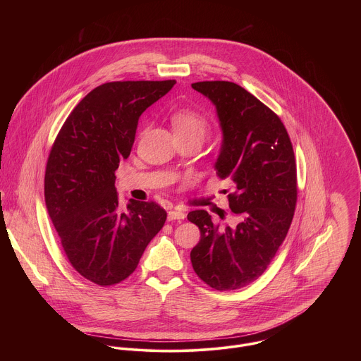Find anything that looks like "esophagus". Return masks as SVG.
<instances>
[{
  "label": "esophagus",
  "mask_w": 361,
  "mask_h": 361,
  "mask_svg": "<svg viewBox=\"0 0 361 361\" xmlns=\"http://www.w3.org/2000/svg\"><path fill=\"white\" fill-rule=\"evenodd\" d=\"M186 215H185V212L182 211V209H178V208H175V209H171V211H168V221H175V219H183Z\"/></svg>",
  "instance_id": "esophagus-1"
}]
</instances>
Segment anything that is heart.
Returning a JSON list of instances; mask_svg holds the SVG:
<instances>
[{
	"mask_svg": "<svg viewBox=\"0 0 361 361\" xmlns=\"http://www.w3.org/2000/svg\"><path fill=\"white\" fill-rule=\"evenodd\" d=\"M171 122L176 136L195 135L203 139L208 130V122L206 118L192 109L175 111L171 116Z\"/></svg>",
	"mask_w": 361,
	"mask_h": 361,
	"instance_id": "heart-1",
	"label": "heart"
}]
</instances>
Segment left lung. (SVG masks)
I'll return each mask as SVG.
<instances>
[{
	"mask_svg": "<svg viewBox=\"0 0 361 361\" xmlns=\"http://www.w3.org/2000/svg\"><path fill=\"white\" fill-rule=\"evenodd\" d=\"M192 87L216 109L222 143L214 166L232 182L233 219L219 226L206 209L190 211L188 219L202 232L190 259L207 285L235 290L262 275L286 238L298 199L293 147L278 115L242 86L214 80Z\"/></svg>",
	"mask_w": 361,
	"mask_h": 361,
	"instance_id": "8db88e82",
	"label": "left lung"
}]
</instances>
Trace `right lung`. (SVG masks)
<instances>
[{
    "mask_svg": "<svg viewBox=\"0 0 361 361\" xmlns=\"http://www.w3.org/2000/svg\"><path fill=\"white\" fill-rule=\"evenodd\" d=\"M175 83H104L73 108L54 142L46 206L69 262L97 285L126 279L165 224L153 202L130 199L119 208L115 171L130 154L140 115Z\"/></svg>",
    "mask_w": 361,
    "mask_h": 361,
    "instance_id": "add662e5",
    "label": "right lung"
}]
</instances>
